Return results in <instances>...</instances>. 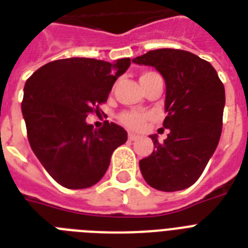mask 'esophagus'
Here are the masks:
<instances>
[{"label":"esophagus","mask_w":248,"mask_h":248,"mask_svg":"<svg viewBox=\"0 0 248 248\" xmlns=\"http://www.w3.org/2000/svg\"><path fill=\"white\" fill-rule=\"evenodd\" d=\"M138 138H139V136L135 135V134H132V132H130V134H128V140H130V141H134V140H136Z\"/></svg>","instance_id":"esophagus-1"}]
</instances>
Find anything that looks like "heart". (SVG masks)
Wrapping results in <instances>:
<instances>
[{
  "label": "heart",
  "mask_w": 248,
  "mask_h": 248,
  "mask_svg": "<svg viewBox=\"0 0 248 248\" xmlns=\"http://www.w3.org/2000/svg\"><path fill=\"white\" fill-rule=\"evenodd\" d=\"M151 73H153V72H145V73L141 75L140 78L147 77V76L151 75ZM148 120H149V114L144 112H135V110H131V112H124L120 114L121 124H124L126 127L131 128V130H136V131L143 130Z\"/></svg>",
  "instance_id": "obj_1"
}]
</instances>
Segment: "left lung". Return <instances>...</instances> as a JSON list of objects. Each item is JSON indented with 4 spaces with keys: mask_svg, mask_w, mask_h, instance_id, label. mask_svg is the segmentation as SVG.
<instances>
[{
    "mask_svg": "<svg viewBox=\"0 0 248 248\" xmlns=\"http://www.w3.org/2000/svg\"><path fill=\"white\" fill-rule=\"evenodd\" d=\"M132 63L155 67L166 82L162 144L151 135L155 151L139 162L144 180L162 192L189 188L198 180L219 144L225 90L215 68L192 52L152 50Z\"/></svg>",
    "mask_w": 248,
    "mask_h": 248,
    "instance_id": "8db88e82",
    "label": "left lung"
}]
</instances>
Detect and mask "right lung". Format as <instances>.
I'll return each instance as SVG.
<instances>
[{
  "label": "right lung",
  "mask_w": 248,
  "mask_h": 248,
  "mask_svg": "<svg viewBox=\"0 0 248 248\" xmlns=\"http://www.w3.org/2000/svg\"><path fill=\"white\" fill-rule=\"evenodd\" d=\"M130 64V58L116 63L69 58L45 64L27 79L21 112L29 144L60 185L85 189L96 184L114 149L126 143L124 128L105 121L96 130L86 117L99 112Z\"/></svg>",
  "instance_id": "obj_1"
}]
</instances>
